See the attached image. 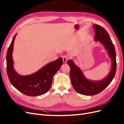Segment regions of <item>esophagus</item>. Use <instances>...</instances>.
I'll return each mask as SVG.
<instances>
[{
	"mask_svg": "<svg viewBox=\"0 0 124 124\" xmlns=\"http://www.w3.org/2000/svg\"><path fill=\"white\" fill-rule=\"evenodd\" d=\"M62 60L63 62H66L68 60V56L67 55H64L62 56Z\"/></svg>",
	"mask_w": 124,
	"mask_h": 124,
	"instance_id": "34e87169",
	"label": "esophagus"
}]
</instances>
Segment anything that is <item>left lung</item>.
I'll return each mask as SVG.
<instances>
[{"label": "left lung", "instance_id": "8db88e82", "mask_svg": "<svg viewBox=\"0 0 124 124\" xmlns=\"http://www.w3.org/2000/svg\"><path fill=\"white\" fill-rule=\"evenodd\" d=\"M96 41H99L108 51L112 59V68L108 76L100 81H92L86 79L80 69L74 62L68 60L67 63L70 68V78L74 89L82 95L93 96L101 93L109 85L115 75L116 71V52L114 44L106 30L98 25H94Z\"/></svg>", "mask_w": 124, "mask_h": 124}]
</instances>
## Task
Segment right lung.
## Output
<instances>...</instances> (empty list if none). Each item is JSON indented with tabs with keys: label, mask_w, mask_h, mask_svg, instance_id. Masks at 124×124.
Returning <instances> with one entry per match:
<instances>
[{
	"label": "right lung",
	"mask_w": 124,
	"mask_h": 124,
	"mask_svg": "<svg viewBox=\"0 0 124 124\" xmlns=\"http://www.w3.org/2000/svg\"><path fill=\"white\" fill-rule=\"evenodd\" d=\"M16 36L13 37L6 55L7 72L9 81L15 88L25 95L38 96L44 94L50 89L54 75L62 65V59L58 58L31 75H18L13 69L12 56Z\"/></svg>",
	"instance_id": "1"
}]
</instances>
